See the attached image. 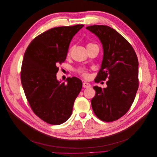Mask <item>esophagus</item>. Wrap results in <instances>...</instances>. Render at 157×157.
<instances>
[{
	"instance_id": "1",
	"label": "esophagus",
	"mask_w": 157,
	"mask_h": 157,
	"mask_svg": "<svg viewBox=\"0 0 157 157\" xmlns=\"http://www.w3.org/2000/svg\"><path fill=\"white\" fill-rule=\"evenodd\" d=\"M82 86H83L84 88H89V87L91 86V85H90V84L88 83V82H83V84H82Z\"/></svg>"
}]
</instances>
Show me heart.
I'll return each instance as SVG.
<instances>
[{
    "label": "heart",
    "mask_w": 157,
    "mask_h": 157,
    "mask_svg": "<svg viewBox=\"0 0 157 157\" xmlns=\"http://www.w3.org/2000/svg\"><path fill=\"white\" fill-rule=\"evenodd\" d=\"M89 45H94V44H88V46H89ZM80 72H81L82 75L84 76V77H88V75L86 74V73H85L84 71H80Z\"/></svg>",
    "instance_id": "heart-1"
}]
</instances>
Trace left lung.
I'll return each instance as SVG.
<instances>
[{
	"instance_id": "8db88e82",
	"label": "left lung",
	"mask_w": 157,
	"mask_h": 157,
	"mask_svg": "<svg viewBox=\"0 0 157 157\" xmlns=\"http://www.w3.org/2000/svg\"><path fill=\"white\" fill-rule=\"evenodd\" d=\"M86 28L98 37L103 50L94 81L108 79L106 88L94 86L92 107L99 119L112 122L124 115L134 102L139 85L138 59L131 44L113 28L99 25Z\"/></svg>"
}]
</instances>
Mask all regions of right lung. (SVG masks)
<instances>
[{
  "mask_svg": "<svg viewBox=\"0 0 157 157\" xmlns=\"http://www.w3.org/2000/svg\"><path fill=\"white\" fill-rule=\"evenodd\" d=\"M84 27L77 25L54 27L33 39L23 56L21 81L29 105L40 118L50 124L67 121L82 89L81 80L57 79L58 65L65 60L69 44Z\"/></svg>",
  "mask_w": 157,
  "mask_h": 157,
  "instance_id": "add662e5",
  "label": "right lung"
}]
</instances>
